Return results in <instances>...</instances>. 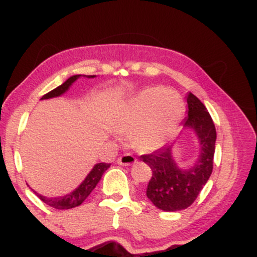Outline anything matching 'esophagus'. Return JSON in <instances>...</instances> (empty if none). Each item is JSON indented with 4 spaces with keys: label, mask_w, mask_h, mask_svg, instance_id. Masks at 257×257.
<instances>
[{
    "label": "esophagus",
    "mask_w": 257,
    "mask_h": 257,
    "mask_svg": "<svg viewBox=\"0 0 257 257\" xmlns=\"http://www.w3.org/2000/svg\"><path fill=\"white\" fill-rule=\"evenodd\" d=\"M135 162H137V159H135L134 156H132L131 153H124V155H122L118 159H117V163L123 167L132 166V164H134Z\"/></svg>",
    "instance_id": "34e87169"
}]
</instances>
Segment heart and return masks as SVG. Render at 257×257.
I'll list each match as a JSON object with an SVG mask.
<instances>
[{"instance_id": "obj_1", "label": "heart", "mask_w": 257, "mask_h": 257, "mask_svg": "<svg viewBox=\"0 0 257 257\" xmlns=\"http://www.w3.org/2000/svg\"><path fill=\"white\" fill-rule=\"evenodd\" d=\"M184 113L185 102L178 93L162 87L147 88L122 106L114 131L129 135L137 151L151 153L166 144Z\"/></svg>"}]
</instances>
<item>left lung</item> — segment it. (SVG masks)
<instances>
[{"instance_id":"8db88e82","label":"left lung","mask_w":257,"mask_h":257,"mask_svg":"<svg viewBox=\"0 0 257 257\" xmlns=\"http://www.w3.org/2000/svg\"><path fill=\"white\" fill-rule=\"evenodd\" d=\"M187 117L182 129L190 131L198 140L199 151L188 167L179 166L173 155V143L141 156V161L151 168L152 178L147 185L146 196L153 205L163 211H179L188 208L196 200L211 173L216 143V129L204 104L188 93Z\"/></svg>"}]
</instances>
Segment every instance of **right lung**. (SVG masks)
Listing matches in <instances>:
<instances>
[{
    "mask_svg": "<svg viewBox=\"0 0 257 257\" xmlns=\"http://www.w3.org/2000/svg\"><path fill=\"white\" fill-rule=\"evenodd\" d=\"M79 77H87V78H94L96 77L95 75H90V76H85V75H73L71 77H69L66 81L64 82L63 84L59 85V87L55 88L47 93L46 95H43L41 100H46V99H52V98H58V96H61L63 94L66 93L67 90L70 89V87L75 83L76 81ZM111 164H106V163H96L94 164L93 169L88 173V175L85 176V179L83 181L79 184L75 190L71 191V192L64 194V196H59V197H46L42 196V194L37 193L36 191H34L35 194L42 200L43 203H46L47 205L52 206L54 209H59V210H65V209H72L76 208V206L81 205L82 203L84 202L85 198L91 193V191L96 187V185L99 184L100 179H101L102 174H104L106 170L110 168Z\"/></svg>",
    "mask_w": 257,
    "mask_h": 257,
    "instance_id": "right-lung-1",
    "label": "right lung"
}]
</instances>
